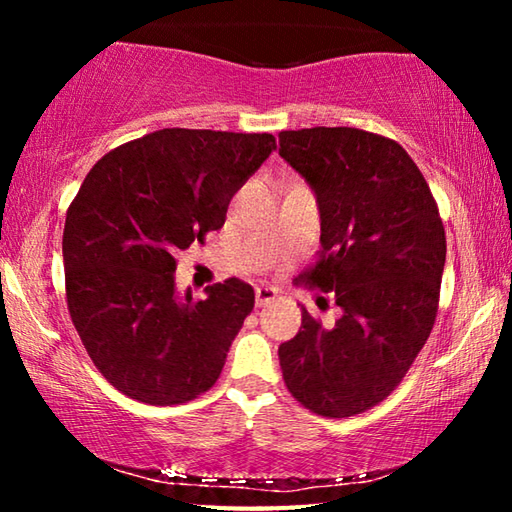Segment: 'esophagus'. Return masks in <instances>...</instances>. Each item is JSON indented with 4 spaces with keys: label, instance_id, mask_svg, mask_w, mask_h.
Here are the masks:
<instances>
[{
    "label": "esophagus",
    "instance_id": "esophagus-1",
    "mask_svg": "<svg viewBox=\"0 0 512 512\" xmlns=\"http://www.w3.org/2000/svg\"><path fill=\"white\" fill-rule=\"evenodd\" d=\"M277 298V291L273 289V287H257L255 289V305L257 307H266V305H271V302Z\"/></svg>",
    "mask_w": 512,
    "mask_h": 512
}]
</instances>
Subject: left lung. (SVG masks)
Returning <instances> with one entry per match:
<instances>
[{"instance_id":"left-lung-1","label":"left lung","mask_w":512,"mask_h":512,"mask_svg":"<svg viewBox=\"0 0 512 512\" xmlns=\"http://www.w3.org/2000/svg\"><path fill=\"white\" fill-rule=\"evenodd\" d=\"M280 155L316 192L318 259L305 282L334 293V327L302 309L282 343L289 393L323 418H350L386 400L427 343L438 314L445 228L427 180L400 144L361 128L282 131Z\"/></svg>"}]
</instances>
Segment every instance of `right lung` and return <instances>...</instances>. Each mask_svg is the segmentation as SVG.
<instances>
[{"label":"right lung","instance_id":"obj_1","mask_svg":"<svg viewBox=\"0 0 512 512\" xmlns=\"http://www.w3.org/2000/svg\"><path fill=\"white\" fill-rule=\"evenodd\" d=\"M271 133L162 128L94 164L63 232L69 318L94 366L131 400L171 406L216 384L255 291L239 277L178 298L176 255L219 230Z\"/></svg>","mask_w":512,"mask_h":512}]
</instances>
